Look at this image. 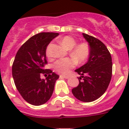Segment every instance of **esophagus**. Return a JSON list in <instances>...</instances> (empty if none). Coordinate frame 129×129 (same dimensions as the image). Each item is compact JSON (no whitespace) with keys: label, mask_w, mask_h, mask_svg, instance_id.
Listing matches in <instances>:
<instances>
[{"label":"esophagus","mask_w":129,"mask_h":129,"mask_svg":"<svg viewBox=\"0 0 129 129\" xmlns=\"http://www.w3.org/2000/svg\"><path fill=\"white\" fill-rule=\"evenodd\" d=\"M60 77H63V78H66V79H68V78H70V76L69 75H61Z\"/></svg>","instance_id":"esophagus-1"}]
</instances>
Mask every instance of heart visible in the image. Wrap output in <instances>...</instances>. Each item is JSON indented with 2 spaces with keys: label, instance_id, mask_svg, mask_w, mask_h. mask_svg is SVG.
<instances>
[{
  "label": "heart",
  "instance_id": "1",
  "mask_svg": "<svg viewBox=\"0 0 129 129\" xmlns=\"http://www.w3.org/2000/svg\"><path fill=\"white\" fill-rule=\"evenodd\" d=\"M60 43L63 46L67 49L71 50L72 48L71 54L79 62L86 61L90 55V47L86 43L77 44L76 40L70 36H66L60 40ZM46 55L50 56L48 48L46 50ZM77 64L75 59L72 58H60L57 59L53 64V68L55 71L60 74L66 75L72 68Z\"/></svg>",
  "mask_w": 129,
  "mask_h": 129
}]
</instances>
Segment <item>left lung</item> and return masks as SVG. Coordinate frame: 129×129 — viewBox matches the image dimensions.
<instances>
[{
  "label": "left lung",
  "mask_w": 129,
  "mask_h": 129,
  "mask_svg": "<svg viewBox=\"0 0 129 129\" xmlns=\"http://www.w3.org/2000/svg\"><path fill=\"white\" fill-rule=\"evenodd\" d=\"M88 43L90 55L88 61L75 72L79 84L72 89L73 96L80 101L90 102L104 94L112 75V60L110 52L102 41L83 33Z\"/></svg>",
  "instance_id": "obj_1"
}]
</instances>
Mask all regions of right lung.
<instances>
[{
    "instance_id": "obj_1",
    "label": "right lung",
    "mask_w": 129,
    "mask_h": 129,
    "mask_svg": "<svg viewBox=\"0 0 129 129\" xmlns=\"http://www.w3.org/2000/svg\"><path fill=\"white\" fill-rule=\"evenodd\" d=\"M58 33H40L31 37L20 47L12 65L15 85L23 98L30 104L41 106L52 95L59 75L50 70H44L47 63L46 50ZM48 74L46 80L41 74Z\"/></svg>"
}]
</instances>
